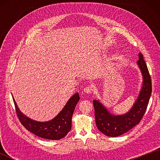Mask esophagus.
I'll list each match as a JSON object with an SVG mask.
<instances>
[{
	"mask_svg": "<svg viewBox=\"0 0 160 160\" xmlns=\"http://www.w3.org/2000/svg\"><path fill=\"white\" fill-rule=\"evenodd\" d=\"M83 91L87 94H90L91 92H92V88L91 87H86L84 89Z\"/></svg>",
	"mask_w": 160,
	"mask_h": 160,
	"instance_id": "esophagus-1",
	"label": "esophagus"
}]
</instances>
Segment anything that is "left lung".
<instances>
[{"instance_id": "8db88e82", "label": "left lung", "mask_w": 160, "mask_h": 160, "mask_svg": "<svg viewBox=\"0 0 160 160\" xmlns=\"http://www.w3.org/2000/svg\"><path fill=\"white\" fill-rule=\"evenodd\" d=\"M138 65L143 77V82L133 106L127 113L115 115L110 113L99 100H94L95 118L98 130L108 137H118L125 133L140 123L147 110L151 95V78L144 60L143 55L139 53Z\"/></svg>"}]
</instances>
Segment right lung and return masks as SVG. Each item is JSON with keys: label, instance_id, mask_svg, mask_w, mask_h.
<instances>
[{"label": "right lung", "instance_id": "add662e5", "mask_svg": "<svg viewBox=\"0 0 160 160\" xmlns=\"http://www.w3.org/2000/svg\"><path fill=\"white\" fill-rule=\"evenodd\" d=\"M13 100L16 114L20 122L26 129L40 138L58 140L65 137L70 131L72 115L80 97L78 93L74 94L68 100L62 111L52 120L47 122H37L27 117L19 110L13 98Z\"/></svg>", "mask_w": 160, "mask_h": 160}]
</instances>
